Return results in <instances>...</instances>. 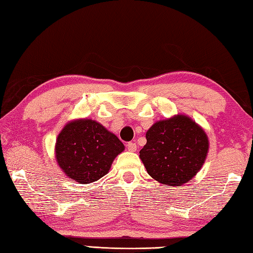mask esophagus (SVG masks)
Here are the masks:
<instances>
[{
  "instance_id": "esophagus-1",
  "label": "esophagus",
  "mask_w": 253,
  "mask_h": 253,
  "mask_svg": "<svg viewBox=\"0 0 253 253\" xmlns=\"http://www.w3.org/2000/svg\"><path fill=\"white\" fill-rule=\"evenodd\" d=\"M126 148H127V151H128V152H135V151H136V148H137V146H136V143L128 142V143L126 144Z\"/></svg>"
}]
</instances>
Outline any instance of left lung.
I'll use <instances>...</instances> for the list:
<instances>
[{
    "label": "left lung",
    "instance_id": "left-lung-1",
    "mask_svg": "<svg viewBox=\"0 0 253 253\" xmlns=\"http://www.w3.org/2000/svg\"><path fill=\"white\" fill-rule=\"evenodd\" d=\"M140 158L149 176L164 185H182L203 166L209 138L191 118L178 115L158 121L146 132Z\"/></svg>",
    "mask_w": 253,
    "mask_h": 253
}]
</instances>
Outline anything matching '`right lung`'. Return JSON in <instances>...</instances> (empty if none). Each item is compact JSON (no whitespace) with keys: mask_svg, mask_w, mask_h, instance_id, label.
Segmentation results:
<instances>
[{"mask_svg":"<svg viewBox=\"0 0 253 253\" xmlns=\"http://www.w3.org/2000/svg\"><path fill=\"white\" fill-rule=\"evenodd\" d=\"M54 151L56 162L66 176L85 184L109 172L125 145L97 121L77 119L62 128Z\"/></svg>","mask_w":253,"mask_h":253,"instance_id":"obj_1","label":"right lung"}]
</instances>
